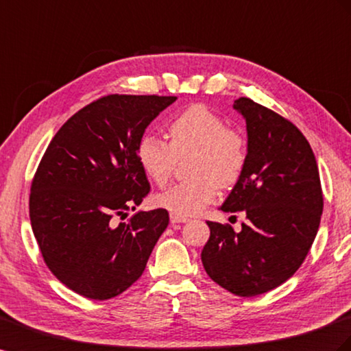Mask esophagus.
Listing matches in <instances>:
<instances>
[{
  "label": "esophagus",
  "mask_w": 351,
  "mask_h": 351,
  "mask_svg": "<svg viewBox=\"0 0 351 351\" xmlns=\"http://www.w3.org/2000/svg\"><path fill=\"white\" fill-rule=\"evenodd\" d=\"M169 220H171L173 224H178V223H186L189 219H186V217L176 215V214H169Z\"/></svg>",
  "instance_id": "obj_1"
}]
</instances>
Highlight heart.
<instances>
[{
  "instance_id": "heart-1",
  "label": "heart",
  "mask_w": 351,
  "mask_h": 351,
  "mask_svg": "<svg viewBox=\"0 0 351 351\" xmlns=\"http://www.w3.org/2000/svg\"><path fill=\"white\" fill-rule=\"evenodd\" d=\"M169 141L145 134L137 145V160L158 186L173 177L178 159L193 155L192 182H182L156 196L158 206L180 217L202 213L219 196V184L229 187L241 178L248 160V141L239 130L202 103L186 108L168 127Z\"/></svg>"
}]
</instances>
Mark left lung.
Listing matches in <instances>:
<instances>
[{
    "label": "left lung",
    "mask_w": 351,
    "mask_h": 351,
    "mask_svg": "<svg viewBox=\"0 0 351 351\" xmlns=\"http://www.w3.org/2000/svg\"><path fill=\"white\" fill-rule=\"evenodd\" d=\"M248 131V160L221 210L245 211L236 233L206 221L201 258L215 283L254 297L287 282L306 260L324 211L319 168L307 138L287 118L248 97L234 100Z\"/></svg>",
    "instance_id": "left-lung-1"
}]
</instances>
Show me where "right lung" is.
Returning a JSON list of instances; mask_svg holds the SVG:
<instances>
[{
    "instance_id": "add662e5",
    "label": "right lung",
    "mask_w": 351,
    "mask_h": 351,
    "mask_svg": "<svg viewBox=\"0 0 351 351\" xmlns=\"http://www.w3.org/2000/svg\"><path fill=\"white\" fill-rule=\"evenodd\" d=\"M176 100L130 94L94 100L56 132L36 168L29 195L35 239L54 276L85 298L109 300L128 289L167 229L164 208L122 220L150 191L138 141Z\"/></svg>"
}]
</instances>
